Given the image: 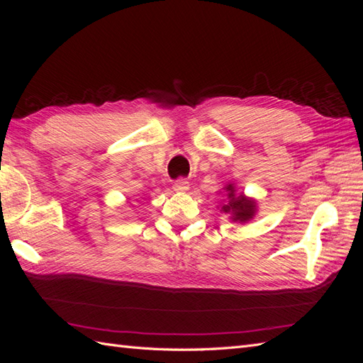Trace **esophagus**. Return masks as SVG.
I'll use <instances>...</instances> for the list:
<instances>
[{"instance_id": "obj_1", "label": "esophagus", "mask_w": 363, "mask_h": 363, "mask_svg": "<svg viewBox=\"0 0 363 363\" xmlns=\"http://www.w3.org/2000/svg\"><path fill=\"white\" fill-rule=\"evenodd\" d=\"M174 191H177V192H186V191H189V182L188 180H184V179H179L177 182L174 183Z\"/></svg>"}]
</instances>
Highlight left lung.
Returning <instances> with one entry per match:
<instances>
[{
  "label": "left lung",
  "mask_w": 363,
  "mask_h": 363,
  "mask_svg": "<svg viewBox=\"0 0 363 363\" xmlns=\"http://www.w3.org/2000/svg\"><path fill=\"white\" fill-rule=\"evenodd\" d=\"M221 192V191H219ZM224 200L219 204L221 212L228 213L230 221L238 224H245L257 215V201L244 192L236 191L235 183H228L223 188Z\"/></svg>",
  "instance_id": "1"
}]
</instances>
